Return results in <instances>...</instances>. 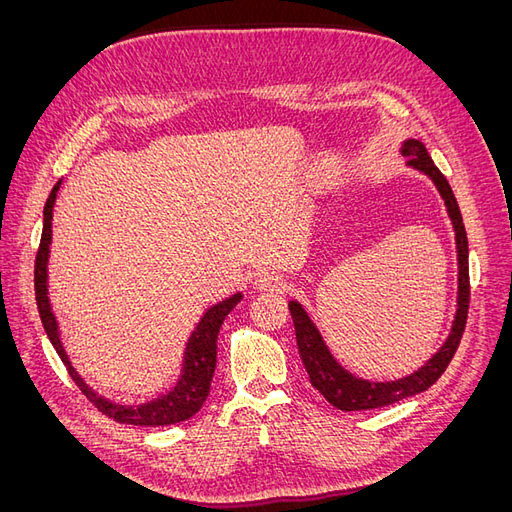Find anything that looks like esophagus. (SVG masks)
<instances>
[{
  "instance_id": "34e87169",
  "label": "esophagus",
  "mask_w": 512,
  "mask_h": 512,
  "mask_svg": "<svg viewBox=\"0 0 512 512\" xmlns=\"http://www.w3.org/2000/svg\"><path fill=\"white\" fill-rule=\"evenodd\" d=\"M254 288L260 292H284L286 277L275 271H262L254 277Z\"/></svg>"
}]
</instances>
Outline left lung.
<instances>
[{"instance_id":"left-lung-1","label":"left lung","mask_w":512,"mask_h":512,"mask_svg":"<svg viewBox=\"0 0 512 512\" xmlns=\"http://www.w3.org/2000/svg\"><path fill=\"white\" fill-rule=\"evenodd\" d=\"M401 153L408 158V164L416 170L425 173L433 183H436L438 192L444 198V205L448 215H451V222L455 228V241H457V260H459V292H457V314L451 335L444 342V346L431 356V359L418 369L414 374L393 380V382H369L352 376L350 371H346L342 365H339L329 348L324 346L322 337L318 329L314 327V322L309 320L307 312L301 307V303L290 301L288 309L294 322V333H297V346L301 361L305 365V371L309 376V382L320 395L329 401L331 406L344 410V412H354V410H374L382 406H391L395 401H401L406 397L418 395L427 391L429 386L436 382L444 369L451 363L455 356L463 329H466V320H468V307H470V271H468V235H466V226H463L461 220V211L457 205V198L448 185L446 177L440 173L438 166L433 164L429 158V153L421 141H410L404 143L401 147Z\"/></svg>"}]
</instances>
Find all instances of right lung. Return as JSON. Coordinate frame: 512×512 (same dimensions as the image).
Instances as JSON below:
<instances>
[{
  "label": "right lung",
  "instance_id": "obj_1",
  "mask_svg": "<svg viewBox=\"0 0 512 512\" xmlns=\"http://www.w3.org/2000/svg\"><path fill=\"white\" fill-rule=\"evenodd\" d=\"M61 185V179L55 183L49 198H46L44 205V224H42V239L36 254V267H34V286H36V303L40 320L44 324V331L49 335L53 348L57 350L61 363L66 365L70 378L76 382V386L83 391V395L94 404L102 414L113 418L117 423L126 425H138V427H164L173 423H183L192 418L200 408H203L205 399L211 389L213 371H215V359H218V333L224 318L232 312L241 301V292L232 294L226 301L213 305L207 309V314L200 318L198 327L188 339V346H185L183 354V374L179 376L175 389L168 391L166 395L147 401L141 406H121L113 404L104 397H100L96 391H91L89 386L83 382V378L76 374L72 367L68 354L59 342V329L57 320L49 303V286H46V265H49V245H51V220H53V205L57 198V190Z\"/></svg>",
  "mask_w": 512,
  "mask_h": 512
}]
</instances>
